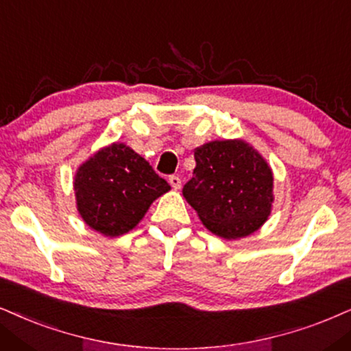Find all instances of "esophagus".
<instances>
[{"label":"esophagus","mask_w":351,"mask_h":351,"mask_svg":"<svg viewBox=\"0 0 351 351\" xmlns=\"http://www.w3.org/2000/svg\"><path fill=\"white\" fill-rule=\"evenodd\" d=\"M168 183L171 184L173 189H180L181 188V178L178 175H171L170 178H168Z\"/></svg>","instance_id":"obj_1"}]
</instances>
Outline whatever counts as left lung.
Returning <instances> with one entry per match:
<instances>
[{"instance_id": "8db88e82", "label": "left lung", "mask_w": 351, "mask_h": 351, "mask_svg": "<svg viewBox=\"0 0 351 351\" xmlns=\"http://www.w3.org/2000/svg\"><path fill=\"white\" fill-rule=\"evenodd\" d=\"M196 168L183 196L207 230L225 239L254 233L272 210L274 176L264 157L241 139L194 150Z\"/></svg>"}]
</instances>
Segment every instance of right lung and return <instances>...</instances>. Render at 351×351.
Returning <instances> with one entry per match:
<instances>
[{
  "label": "right lung",
  "mask_w": 351,
  "mask_h": 351,
  "mask_svg": "<svg viewBox=\"0 0 351 351\" xmlns=\"http://www.w3.org/2000/svg\"><path fill=\"white\" fill-rule=\"evenodd\" d=\"M167 191L170 184L145 158L118 143L95 152L74 176L79 214L88 227L110 238L134 228Z\"/></svg>",
  "instance_id": "right-lung-1"
}]
</instances>
